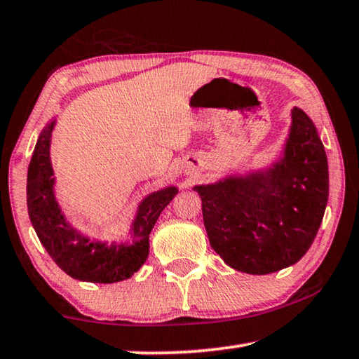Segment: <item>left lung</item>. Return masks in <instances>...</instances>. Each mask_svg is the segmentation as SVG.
<instances>
[{
	"mask_svg": "<svg viewBox=\"0 0 359 359\" xmlns=\"http://www.w3.org/2000/svg\"><path fill=\"white\" fill-rule=\"evenodd\" d=\"M214 250L236 271L263 276L299 261L323 220L327 158L313 121L291 111L283 154L271 168L196 185Z\"/></svg>",
	"mask_w": 359,
	"mask_h": 359,
	"instance_id": "1",
	"label": "left lung"
}]
</instances>
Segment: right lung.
I'll list each match as a JSON object with an SVG mask.
<instances>
[{"mask_svg": "<svg viewBox=\"0 0 359 359\" xmlns=\"http://www.w3.org/2000/svg\"><path fill=\"white\" fill-rule=\"evenodd\" d=\"M52 120L41 131L27 175V205L33 228L50 258L66 274L82 282L114 283L126 280L141 269L149 257V236L163 209L177 194L166 187L150 193L137 205L130 242L90 239L66 220L55 198V177L50 163Z\"/></svg>", "mask_w": 359, "mask_h": 359, "instance_id": "1", "label": "right lung"}]
</instances>
